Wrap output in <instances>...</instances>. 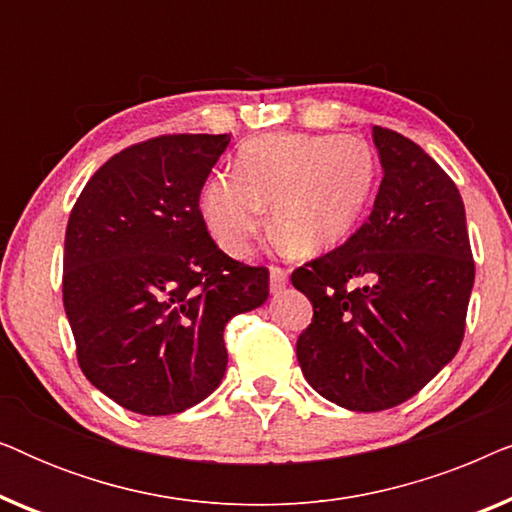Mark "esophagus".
Instances as JSON below:
<instances>
[{
    "mask_svg": "<svg viewBox=\"0 0 512 512\" xmlns=\"http://www.w3.org/2000/svg\"><path fill=\"white\" fill-rule=\"evenodd\" d=\"M286 282H289V272H286L284 268H277V265H272L270 268V291L279 293L286 286Z\"/></svg>",
    "mask_w": 512,
    "mask_h": 512,
    "instance_id": "34e87169",
    "label": "esophagus"
}]
</instances>
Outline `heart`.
I'll use <instances>...</instances> for the list:
<instances>
[{"mask_svg": "<svg viewBox=\"0 0 512 512\" xmlns=\"http://www.w3.org/2000/svg\"><path fill=\"white\" fill-rule=\"evenodd\" d=\"M375 186L368 144L349 135L275 132L247 139L235 174H212L200 195L221 249L247 256L270 205V233L286 251L314 256L352 233Z\"/></svg>", "mask_w": 512, "mask_h": 512, "instance_id": "heart-1", "label": "heart"}]
</instances>
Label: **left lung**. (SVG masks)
<instances>
[{
    "instance_id": "obj_1",
    "label": "left lung",
    "mask_w": 512,
    "mask_h": 512,
    "mask_svg": "<svg viewBox=\"0 0 512 512\" xmlns=\"http://www.w3.org/2000/svg\"><path fill=\"white\" fill-rule=\"evenodd\" d=\"M373 142L384 177L368 221L291 275L314 307L296 342L305 380L356 412L401 405L454 359L475 279L454 181L394 130L375 125Z\"/></svg>"
}]
</instances>
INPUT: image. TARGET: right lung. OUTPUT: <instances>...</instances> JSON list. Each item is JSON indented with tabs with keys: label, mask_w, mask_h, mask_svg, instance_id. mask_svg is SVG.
Returning <instances> with one entry per match:
<instances>
[{
	"label": "right lung",
	"mask_w": 512,
	"mask_h": 512,
	"mask_svg": "<svg viewBox=\"0 0 512 512\" xmlns=\"http://www.w3.org/2000/svg\"><path fill=\"white\" fill-rule=\"evenodd\" d=\"M230 135H163L109 158L69 214L62 303L90 384L137 415L205 401L223 328L268 300V268L216 247L200 191Z\"/></svg>",
	"instance_id": "add662e5"
}]
</instances>
